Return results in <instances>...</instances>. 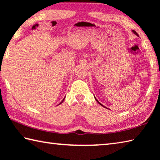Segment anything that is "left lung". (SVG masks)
Returning <instances> with one entry per match:
<instances>
[{
	"mask_svg": "<svg viewBox=\"0 0 160 160\" xmlns=\"http://www.w3.org/2000/svg\"><path fill=\"white\" fill-rule=\"evenodd\" d=\"M133 31V33H135L136 35H137V36H138V34H137V33H136V31ZM95 99H96V101H97V102H98V103H99V104H100V105H101V106H102L103 107H105V106H103L102 105V104H101V103H100L99 102H98V100L97 99V98H95ZM105 108H106V107H105Z\"/></svg>",
	"mask_w": 160,
	"mask_h": 160,
	"instance_id": "8db88e82",
	"label": "left lung"
}]
</instances>
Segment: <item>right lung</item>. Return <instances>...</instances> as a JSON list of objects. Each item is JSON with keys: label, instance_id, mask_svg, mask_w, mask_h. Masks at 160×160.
<instances>
[{"label": "right lung", "instance_id": "add662e5", "mask_svg": "<svg viewBox=\"0 0 160 160\" xmlns=\"http://www.w3.org/2000/svg\"><path fill=\"white\" fill-rule=\"evenodd\" d=\"M63 101H62V102H63ZM62 102H61V103H62Z\"/></svg>", "mask_w": 160, "mask_h": 160}]
</instances>
